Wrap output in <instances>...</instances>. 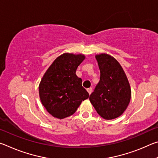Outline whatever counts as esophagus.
I'll use <instances>...</instances> for the list:
<instances>
[{
    "label": "esophagus",
    "mask_w": 158,
    "mask_h": 158,
    "mask_svg": "<svg viewBox=\"0 0 158 158\" xmlns=\"http://www.w3.org/2000/svg\"><path fill=\"white\" fill-rule=\"evenodd\" d=\"M87 91L89 93V95L91 94L92 93V88H89V89H87Z\"/></svg>",
    "instance_id": "34e87169"
}]
</instances>
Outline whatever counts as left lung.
I'll return each mask as SVG.
<instances>
[{
	"label": "left lung",
	"mask_w": 158,
	"mask_h": 158,
	"mask_svg": "<svg viewBox=\"0 0 158 158\" xmlns=\"http://www.w3.org/2000/svg\"><path fill=\"white\" fill-rule=\"evenodd\" d=\"M100 70V81L89 100L100 116L111 120L123 114L129 105L131 89L129 81L120 63L111 56H95Z\"/></svg>",
	"instance_id": "1"
}]
</instances>
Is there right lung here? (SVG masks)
<instances>
[{
    "instance_id": "obj_1",
    "label": "right lung",
    "mask_w": 158,
    "mask_h": 158,
    "mask_svg": "<svg viewBox=\"0 0 158 158\" xmlns=\"http://www.w3.org/2000/svg\"><path fill=\"white\" fill-rule=\"evenodd\" d=\"M85 59L83 54L65 53L58 56L44 74L39 85L42 104L49 113L59 119L74 114L89 94L76 75L78 66Z\"/></svg>"
}]
</instances>
